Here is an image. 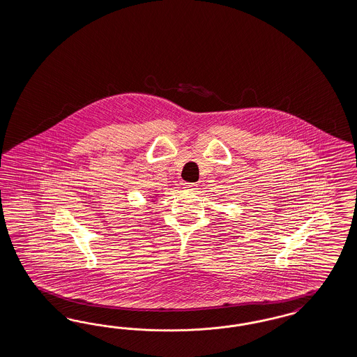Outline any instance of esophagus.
<instances>
[{"instance_id": "1", "label": "esophagus", "mask_w": 357, "mask_h": 357, "mask_svg": "<svg viewBox=\"0 0 357 357\" xmlns=\"http://www.w3.org/2000/svg\"><path fill=\"white\" fill-rule=\"evenodd\" d=\"M196 183H184V190H187V191H195L196 190Z\"/></svg>"}]
</instances>
